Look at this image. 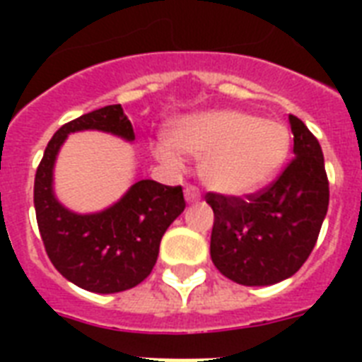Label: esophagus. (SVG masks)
Masks as SVG:
<instances>
[{
	"instance_id": "obj_1",
	"label": "esophagus",
	"mask_w": 362,
	"mask_h": 362,
	"mask_svg": "<svg viewBox=\"0 0 362 362\" xmlns=\"http://www.w3.org/2000/svg\"><path fill=\"white\" fill-rule=\"evenodd\" d=\"M184 197H186L187 203H199L201 201V193H199V189L195 186H186Z\"/></svg>"
}]
</instances>
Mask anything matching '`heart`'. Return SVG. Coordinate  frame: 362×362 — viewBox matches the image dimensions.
<instances>
[{
    "instance_id": "b5f03b06",
    "label": "heart",
    "mask_w": 362,
    "mask_h": 362,
    "mask_svg": "<svg viewBox=\"0 0 362 362\" xmlns=\"http://www.w3.org/2000/svg\"><path fill=\"white\" fill-rule=\"evenodd\" d=\"M289 148L287 129L240 110H209L176 122L169 141L153 146L167 167H180L182 156L199 163V176L212 192L242 195L263 186L280 169Z\"/></svg>"
}]
</instances>
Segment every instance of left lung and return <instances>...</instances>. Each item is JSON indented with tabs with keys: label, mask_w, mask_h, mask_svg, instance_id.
Returning a JSON list of instances; mask_svg holds the SVG:
<instances>
[{
	"label": "left lung",
	"mask_w": 362,
	"mask_h": 362,
	"mask_svg": "<svg viewBox=\"0 0 362 362\" xmlns=\"http://www.w3.org/2000/svg\"><path fill=\"white\" fill-rule=\"evenodd\" d=\"M295 158L280 178L246 199L209 193L214 210L210 257L240 286L291 278L312 253L329 209V180L317 139L289 115Z\"/></svg>",
	"instance_id": "8db88e82"
}]
</instances>
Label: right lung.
I'll return each instance as SVG.
<instances>
[{
    "label": "right lung",
    "instance_id": "1",
    "mask_svg": "<svg viewBox=\"0 0 362 362\" xmlns=\"http://www.w3.org/2000/svg\"><path fill=\"white\" fill-rule=\"evenodd\" d=\"M103 131L135 141L122 105H109L62 125L48 142L35 175L33 204L48 257L71 284L92 293H120L139 286L158 261L159 244L184 212L180 186L139 180L105 210L78 214L54 193V165L67 135Z\"/></svg>",
    "mask_w": 362,
    "mask_h": 362
}]
</instances>
